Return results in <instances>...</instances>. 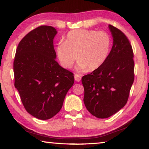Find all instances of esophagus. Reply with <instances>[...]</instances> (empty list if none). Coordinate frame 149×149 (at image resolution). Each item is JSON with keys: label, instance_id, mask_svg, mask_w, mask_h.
<instances>
[{"label": "esophagus", "instance_id": "esophagus-1", "mask_svg": "<svg viewBox=\"0 0 149 149\" xmlns=\"http://www.w3.org/2000/svg\"><path fill=\"white\" fill-rule=\"evenodd\" d=\"M74 78H75V80L77 82H79L81 81V75L79 74H75Z\"/></svg>", "mask_w": 149, "mask_h": 149}]
</instances>
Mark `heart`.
<instances>
[{"instance_id": "heart-1", "label": "heart", "mask_w": 149, "mask_h": 149, "mask_svg": "<svg viewBox=\"0 0 149 149\" xmlns=\"http://www.w3.org/2000/svg\"><path fill=\"white\" fill-rule=\"evenodd\" d=\"M111 45L112 40L107 32L74 29L68 33L64 42L58 45L56 53L65 68H72L77 57L78 71L93 72L106 62Z\"/></svg>"}]
</instances>
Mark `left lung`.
Returning <instances> with one entry per match:
<instances>
[{"label":"left lung","mask_w":149,"mask_h":149,"mask_svg":"<svg viewBox=\"0 0 149 149\" xmlns=\"http://www.w3.org/2000/svg\"><path fill=\"white\" fill-rule=\"evenodd\" d=\"M113 46L99 69L83 76L84 104L98 118H107L126 104L134 81L133 52L129 39L119 29L109 25Z\"/></svg>","instance_id":"1"}]
</instances>
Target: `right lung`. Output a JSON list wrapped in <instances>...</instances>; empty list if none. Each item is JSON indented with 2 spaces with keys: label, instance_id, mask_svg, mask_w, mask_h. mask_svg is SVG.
Returning a JSON list of instances; mask_svg holds the SVG:
<instances>
[{
  "label": "right lung",
  "instance_id": "1",
  "mask_svg": "<svg viewBox=\"0 0 149 149\" xmlns=\"http://www.w3.org/2000/svg\"><path fill=\"white\" fill-rule=\"evenodd\" d=\"M53 27L41 26L19 42L14 61V86L25 109L40 120H49L60 112L74 83L72 72L55 58Z\"/></svg>",
  "mask_w": 149,
  "mask_h": 149
}]
</instances>
